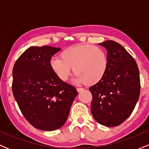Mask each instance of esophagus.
Segmentation results:
<instances>
[{
    "instance_id": "esophagus-1",
    "label": "esophagus",
    "mask_w": 149,
    "mask_h": 149,
    "mask_svg": "<svg viewBox=\"0 0 149 149\" xmlns=\"http://www.w3.org/2000/svg\"><path fill=\"white\" fill-rule=\"evenodd\" d=\"M76 90H77V91H78V92H80L83 91V90H84V89L81 88H77Z\"/></svg>"
}]
</instances>
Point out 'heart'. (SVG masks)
<instances>
[{
	"instance_id": "1",
	"label": "heart",
	"mask_w": 149,
	"mask_h": 149,
	"mask_svg": "<svg viewBox=\"0 0 149 149\" xmlns=\"http://www.w3.org/2000/svg\"><path fill=\"white\" fill-rule=\"evenodd\" d=\"M60 58H52L51 69L61 81H66L72 68L76 74L74 81L95 85L103 79L107 73L109 59L105 51L91 44H79L62 51Z\"/></svg>"
}]
</instances>
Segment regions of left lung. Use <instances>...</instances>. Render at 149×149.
I'll return each instance as SVG.
<instances>
[{
  "label": "left lung",
  "mask_w": 149,
  "mask_h": 149,
  "mask_svg": "<svg viewBox=\"0 0 149 149\" xmlns=\"http://www.w3.org/2000/svg\"><path fill=\"white\" fill-rule=\"evenodd\" d=\"M99 45L107 49L109 66L103 79L90 88L91 111L97 123L116 127L131 115L139 100V71L134 58L117 42Z\"/></svg>",
  "instance_id": "8db88e82"
}]
</instances>
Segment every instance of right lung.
<instances>
[{
    "label": "right lung",
    "instance_id": "add662e5",
    "mask_svg": "<svg viewBox=\"0 0 149 149\" xmlns=\"http://www.w3.org/2000/svg\"><path fill=\"white\" fill-rule=\"evenodd\" d=\"M60 48L30 47L18 58L13 70V92L23 116L37 129L53 131L64 125L78 95L61 81L49 62Z\"/></svg>",
    "mask_w": 149,
    "mask_h": 149
}]
</instances>
